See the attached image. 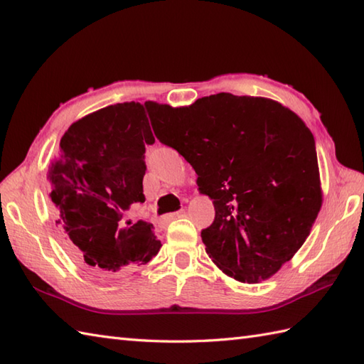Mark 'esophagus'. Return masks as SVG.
Instances as JSON below:
<instances>
[{
    "instance_id": "obj_1",
    "label": "esophagus",
    "mask_w": 364,
    "mask_h": 364,
    "mask_svg": "<svg viewBox=\"0 0 364 364\" xmlns=\"http://www.w3.org/2000/svg\"><path fill=\"white\" fill-rule=\"evenodd\" d=\"M184 214H186V211H184V210H180V211H176V213H172V214H167V215H164V220H166V222H168V220H173V219H178V218H183Z\"/></svg>"
}]
</instances>
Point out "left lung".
<instances>
[{"label":"left lung","mask_w":364,"mask_h":364,"mask_svg":"<svg viewBox=\"0 0 364 364\" xmlns=\"http://www.w3.org/2000/svg\"><path fill=\"white\" fill-rule=\"evenodd\" d=\"M154 136L198 175L215 218L206 253L242 283L272 277L310 235L322 205L318 154L299 115L269 98L215 94L186 107L153 102Z\"/></svg>","instance_id":"left-lung-1"}]
</instances>
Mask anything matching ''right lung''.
Instances as JSON below:
<instances>
[{
    "mask_svg": "<svg viewBox=\"0 0 364 364\" xmlns=\"http://www.w3.org/2000/svg\"><path fill=\"white\" fill-rule=\"evenodd\" d=\"M154 144L141 103H117L75 122L60 139L48 180L51 203L73 259L98 278L133 272L161 249L149 222L123 223L144 203L145 145Z\"/></svg>",
    "mask_w": 364,
    "mask_h": 364,
    "instance_id": "obj_1",
    "label": "right lung"
}]
</instances>
